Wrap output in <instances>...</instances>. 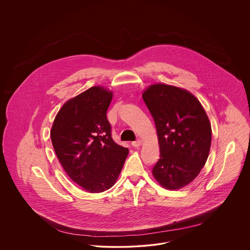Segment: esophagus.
<instances>
[{
	"label": "esophagus",
	"mask_w": 250,
	"mask_h": 250,
	"mask_svg": "<svg viewBox=\"0 0 250 250\" xmlns=\"http://www.w3.org/2000/svg\"><path fill=\"white\" fill-rule=\"evenodd\" d=\"M142 143H143V142H142L141 140H137V141H135V142H132L131 144H132L134 147H139V146L142 145Z\"/></svg>",
	"instance_id": "esophagus-1"
}]
</instances>
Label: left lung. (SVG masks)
Wrapping results in <instances>:
<instances>
[{"label":"left lung","instance_id":"obj_1","mask_svg":"<svg viewBox=\"0 0 250 250\" xmlns=\"http://www.w3.org/2000/svg\"><path fill=\"white\" fill-rule=\"evenodd\" d=\"M143 98L155 121L160 148L153 175L165 188H182L206 163L212 142L210 121L200 101L185 89L153 84Z\"/></svg>","mask_w":250,"mask_h":250}]
</instances>
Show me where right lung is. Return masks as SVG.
I'll return each mask as SVG.
<instances>
[{
    "mask_svg": "<svg viewBox=\"0 0 250 250\" xmlns=\"http://www.w3.org/2000/svg\"><path fill=\"white\" fill-rule=\"evenodd\" d=\"M112 92L94 86L69 99L57 113L50 139L67 175L83 189L99 193L116 182L128 149L114 143L107 119Z\"/></svg>",
    "mask_w": 250,
    "mask_h": 250,
    "instance_id": "obj_1",
    "label": "right lung"
}]
</instances>
